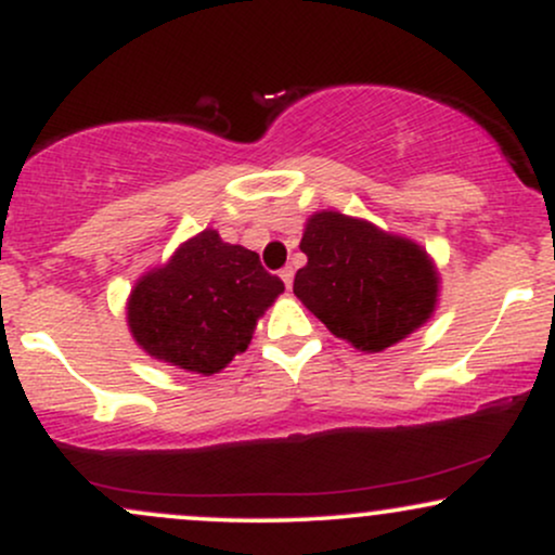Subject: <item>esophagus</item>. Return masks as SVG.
Wrapping results in <instances>:
<instances>
[{
    "label": "esophagus",
    "mask_w": 555,
    "mask_h": 555,
    "mask_svg": "<svg viewBox=\"0 0 555 555\" xmlns=\"http://www.w3.org/2000/svg\"><path fill=\"white\" fill-rule=\"evenodd\" d=\"M279 276H282V282L286 284V289H292V282H295V271L284 269L282 273H279Z\"/></svg>",
    "instance_id": "esophagus-1"
}]
</instances>
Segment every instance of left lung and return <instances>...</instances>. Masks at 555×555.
I'll return each mask as SVG.
<instances>
[{
	"label": "left lung",
	"instance_id": "obj_1",
	"mask_svg": "<svg viewBox=\"0 0 555 555\" xmlns=\"http://www.w3.org/2000/svg\"><path fill=\"white\" fill-rule=\"evenodd\" d=\"M295 295L336 339L365 354L404 341L436 315L441 273L423 245L341 211L310 214Z\"/></svg>",
	"mask_w": 555,
	"mask_h": 555
}]
</instances>
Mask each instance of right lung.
I'll use <instances>...</instances> for the list:
<instances>
[{"instance_id": "1", "label": "right lung", "mask_w": 555, "mask_h": 555, "mask_svg": "<svg viewBox=\"0 0 555 555\" xmlns=\"http://www.w3.org/2000/svg\"><path fill=\"white\" fill-rule=\"evenodd\" d=\"M282 292V279L266 273L256 253L206 227L140 273L127 297V328L151 360L214 375L245 352Z\"/></svg>"}]
</instances>
